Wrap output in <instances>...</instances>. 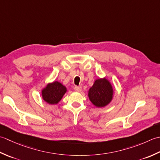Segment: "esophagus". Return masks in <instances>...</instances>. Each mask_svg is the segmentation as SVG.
Returning a JSON list of instances; mask_svg holds the SVG:
<instances>
[{"label": "esophagus", "instance_id": "obj_1", "mask_svg": "<svg viewBox=\"0 0 160 160\" xmlns=\"http://www.w3.org/2000/svg\"><path fill=\"white\" fill-rule=\"evenodd\" d=\"M74 90L77 91V92H81V91L82 90V87L75 86V87H74Z\"/></svg>", "mask_w": 160, "mask_h": 160}]
</instances>
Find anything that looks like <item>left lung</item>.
Wrapping results in <instances>:
<instances>
[{
	"instance_id": "obj_1",
	"label": "left lung",
	"mask_w": 160,
	"mask_h": 160,
	"mask_svg": "<svg viewBox=\"0 0 160 160\" xmlns=\"http://www.w3.org/2000/svg\"><path fill=\"white\" fill-rule=\"evenodd\" d=\"M88 96L94 106L103 108L108 106L114 97L112 83L106 77L97 79L89 89Z\"/></svg>"
}]
</instances>
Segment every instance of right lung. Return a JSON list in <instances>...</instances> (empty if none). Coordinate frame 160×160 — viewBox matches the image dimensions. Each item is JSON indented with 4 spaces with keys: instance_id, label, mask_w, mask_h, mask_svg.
Returning <instances> with one entry per match:
<instances>
[{
    "instance_id": "obj_1",
    "label": "right lung",
    "mask_w": 160,
    "mask_h": 160,
    "mask_svg": "<svg viewBox=\"0 0 160 160\" xmlns=\"http://www.w3.org/2000/svg\"><path fill=\"white\" fill-rule=\"evenodd\" d=\"M66 92L67 88L59 81H55L48 83L42 89L41 96L44 102L50 105H54L60 102Z\"/></svg>"
}]
</instances>
